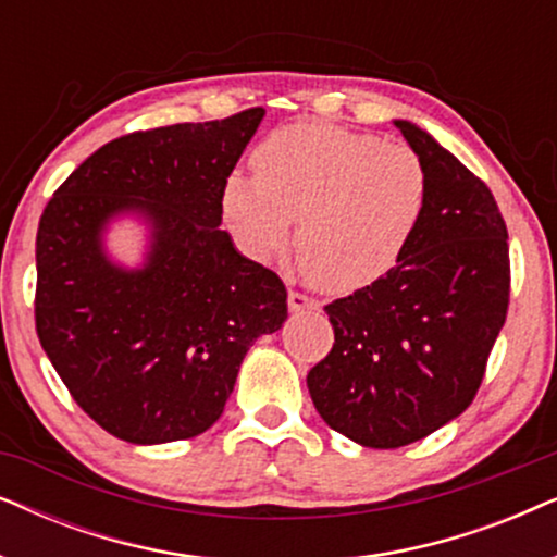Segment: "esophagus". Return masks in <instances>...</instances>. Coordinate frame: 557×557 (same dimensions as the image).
<instances>
[{
  "label": "esophagus",
  "mask_w": 557,
  "mask_h": 557,
  "mask_svg": "<svg viewBox=\"0 0 557 557\" xmlns=\"http://www.w3.org/2000/svg\"><path fill=\"white\" fill-rule=\"evenodd\" d=\"M319 309V301L311 299L307 294L288 292V311H314Z\"/></svg>",
  "instance_id": "obj_1"
}]
</instances>
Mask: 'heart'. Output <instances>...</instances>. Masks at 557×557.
Here are the masks:
<instances>
[{
    "label": "heart",
    "mask_w": 557,
    "mask_h": 557,
    "mask_svg": "<svg viewBox=\"0 0 557 557\" xmlns=\"http://www.w3.org/2000/svg\"><path fill=\"white\" fill-rule=\"evenodd\" d=\"M253 170L233 172L223 187V218L240 250L271 261L296 220V271L334 294L387 276L429 208L431 180L416 149L332 124L273 132L253 151Z\"/></svg>",
    "instance_id": "1"
}]
</instances>
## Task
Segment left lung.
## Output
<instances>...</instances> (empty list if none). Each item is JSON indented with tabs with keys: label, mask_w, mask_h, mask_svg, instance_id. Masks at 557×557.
Returning <instances> with one entry per match:
<instances>
[{
	"label": "left lung",
	"mask_w": 557,
	"mask_h": 557,
	"mask_svg": "<svg viewBox=\"0 0 557 557\" xmlns=\"http://www.w3.org/2000/svg\"><path fill=\"white\" fill-rule=\"evenodd\" d=\"M393 124L429 170V208L387 276L326 304L334 345L307 375L324 423L368 448L408 446L469 408L509 304L490 187L421 126Z\"/></svg>",
	"instance_id": "1"
}]
</instances>
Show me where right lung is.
<instances>
[{
  "label": "right lung",
  "instance_id": "1",
  "mask_svg": "<svg viewBox=\"0 0 557 557\" xmlns=\"http://www.w3.org/2000/svg\"><path fill=\"white\" fill-rule=\"evenodd\" d=\"M263 109L113 139L52 195L37 227V337L73 400L111 436L193 438L223 416L250 345L286 322L276 273L238 253L223 187ZM121 216L148 225L145 261L104 250Z\"/></svg>",
  "mask_w": 557,
  "mask_h": 557
}]
</instances>
